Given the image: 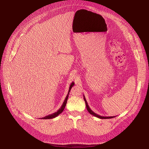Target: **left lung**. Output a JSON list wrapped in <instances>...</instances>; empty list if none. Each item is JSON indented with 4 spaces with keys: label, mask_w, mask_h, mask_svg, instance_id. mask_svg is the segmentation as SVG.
I'll return each instance as SVG.
<instances>
[{
    "label": "left lung",
    "mask_w": 149,
    "mask_h": 149,
    "mask_svg": "<svg viewBox=\"0 0 149 149\" xmlns=\"http://www.w3.org/2000/svg\"><path fill=\"white\" fill-rule=\"evenodd\" d=\"M83 97H84V100L85 103H86L87 110L88 112L89 113H90V114H91L92 115H93V116H95V117H97V118H102V119H107V118H113V117H116V116H110V117L101 116H100V115H98V114H96L95 113H94V112L91 110V109L90 108V107H89V106H88V104H87V101H86V98H85V97H84V95H83Z\"/></svg>",
    "instance_id": "1"
}]
</instances>
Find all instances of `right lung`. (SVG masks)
<instances>
[{"label": "right lung", "mask_w": 149, "mask_h": 149, "mask_svg": "<svg viewBox=\"0 0 149 149\" xmlns=\"http://www.w3.org/2000/svg\"><path fill=\"white\" fill-rule=\"evenodd\" d=\"M74 82H72L70 86H69V91H68V93L67 95V96H66L65 100H64V102L62 104V105L61 106V107L58 109V110H57V112H55L52 114H49L48 116H45L44 117H42L41 118L42 119H50V118H55L57 116H58L59 114H61L62 113V111L64 110V109L65 108V106H66V102H67V100H68V96H69V92H70V91L71 88L73 86H74Z\"/></svg>", "instance_id": "obj_1"}]
</instances>
